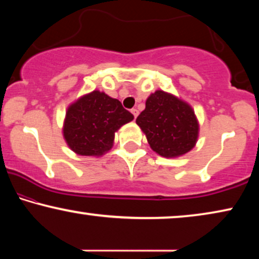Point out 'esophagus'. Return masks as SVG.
<instances>
[{
  "instance_id": "obj_1",
  "label": "esophagus",
  "mask_w": 259,
  "mask_h": 259,
  "mask_svg": "<svg viewBox=\"0 0 259 259\" xmlns=\"http://www.w3.org/2000/svg\"><path fill=\"white\" fill-rule=\"evenodd\" d=\"M131 112H132V114H133V116H134V119H136L137 116H138V114H139V111H138L137 108H133V109H131Z\"/></svg>"
}]
</instances>
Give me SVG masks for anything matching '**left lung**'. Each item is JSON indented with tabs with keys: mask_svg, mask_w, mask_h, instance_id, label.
<instances>
[{
	"mask_svg": "<svg viewBox=\"0 0 259 259\" xmlns=\"http://www.w3.org/2000/svg\"><path fill=\"white\" fill-rule=\"evenodd\" d=\"M137 123L146 134L152 150L166 158L179 157L192 150L199 130L193 109L162 91L148 97Z\"/></svg>",
	"mask_w": 259,
	"mask_h": 259,
	"instance_id": "left-lung-1",
	"label": "left lung"
}]
</instances>
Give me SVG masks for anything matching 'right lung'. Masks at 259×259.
Wrapping results in <instances>:
<instances>
[{
	"mask_svg": "<svg viewBox=\"0 0 259 259\" xmlns=\"http://www.w3.org/2000/svg\"><path fill=\"white\" fill-rule=\"evenodd\" d=\"M133 118L119 100L94 91L69 106L63 137L77 154L101 155L112 148L116 131Z\"/></svg>",
	"mask_w": 259,
	"mask_h": 259,
	"instance_id": "obj_1",
	"label": "right lung"
}]
</instances>
